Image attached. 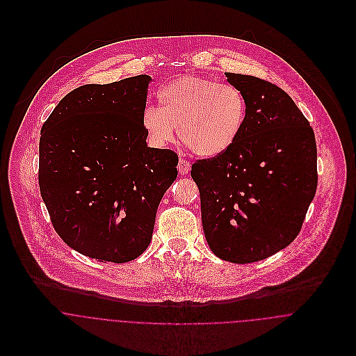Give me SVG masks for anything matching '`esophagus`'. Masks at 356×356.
<instances>
[{"instance_id": "34e87169", "label": "esophagus", "mask_w": 356, "mask_h": 356, "mask_svg": "<svg viewBox=\"0 0 356 356\" xmlns=\"http://www.w3.org/2000/svg\"><path fill=\"white\" fill-rule=\"evenodd\" d=\"M178 171H179L181 175H186L191 171V163L188 160L179 159V161H178Z\"/></svg>"}]
</instances>
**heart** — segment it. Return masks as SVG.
Segmentation results:
<instances>
[{
	"label": "heart",
	"instance_id": "b5f03b06",
	"mask_svg": "<svg viewBox=\"0 0 356 356\" xmlns=\"http://www.w3.org/2000/svg\"><path fill=\"white\" fill-rule=\"evenodd\" d=\"M159 106H147L143 127L151 144L163 148L181 140L199 156L216 157L237 141L247 113L243 93L230 83L200 76L179 78L159 90Z\"/></svg>",
	"mask_w": 356,
	"mask_h": 356
}]
</instances>
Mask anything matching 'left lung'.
I'll use <instances>...</instances> for the list:
<instances>
[{"instance_id": "1", "label": "left lung", "mask_w": 356, "mask_h": 356, "mask_svg": "<svg viewBox=\"0 0 356 356\" xmlns=\"http://www.w3.org/2000/svg\"><path fill=\"white\" fill-rule=\"evenodd\" d=\"M226 76L245 99L243 130L227 152L197 160L191 174L208 247L222 260L245 264L298 237L316 191V144L282 89L251 75Z\"/></svg>"}]
</instances>
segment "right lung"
<instances>
[{
    "instance_id": "1",
    "label": "right lung",
    "mask_w": 356,
    "mask_h": 356,
    "mask_svg": "<svg viewBox=\"0 0 356 356\" xmlns=\"http://www.w3.org/2000/svg\"><path fill=\"white\" fill-rule=\"evenodd\" d=\"M152 78L85 85L41 129L40 189L61 240L100 261L126 263L152 240L156 211L178 156L149 148L143 127Z\"/></svg>"
}]
</instances>
